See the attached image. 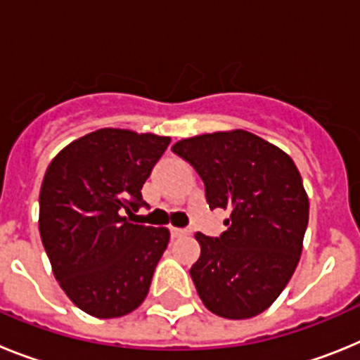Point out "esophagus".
Here are the masks:
<instances>
[{"label": "esophagus", "mask_w": 360, "mask_h": 360, "mask_svg": "<svg viewBox=\"0 0 360 360\" xmlns=\"http://www.w3.org/2000/svg\"><path fill=\"white\" fill-rule=\"evenodd\" d=\"M187 234H191V229H178V227H171V236H173V238L187 236Z\"/></svg>", "instance_id": "obj_1"}]
</instances>
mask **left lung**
Masks as SVG:
<instances>
[{
  "label": "left lung",
  "instance_id": "left-lung-1",
  "mask_svg": "<svg viewBox=\"0 0 360 360\" xmlns=\"http://www.w3.org/2000/svg\"><path fill=\"white\" fill-rule=\"evenodd\" d=\"M171 149L200 174L209 207L229 211L221 236H195L202 252L189 272L202 303L225 319L262 314L303 250L308 196L294 160L245 129L191 136Z\"/></svg>",
  "mask_w": 360,
  "mask_h": 360
}]
</instances>
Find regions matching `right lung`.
Instances as JSON below:
<instances>
[{"instance_id": "right-lung-1", "label": "right lung", "mask_w": 360, "mask_h": 360, "mask_svg": "<svg viewBox=\"0 0 360 360\" xmlns=\"http://www.w3.org/2000/svg\"><path fill=\"white\" fill-rule=\"evenodd\" d=\"M169 136L104 128L57 153L39 193V234L70 301L98 319L142 304L169 243L165 227L131 224Z\"/></svg>"}]
</instances>
